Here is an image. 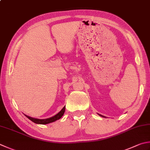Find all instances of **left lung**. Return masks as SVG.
<instances>
[{
	"mask_svg": "<svg viewBox=\"0 0 150 150\" xmlns=\"http://www.w3.org/2000/svg\"><path fill=\"white\" fill-rule=\"evenodd\" d=\"M98 114L99 116H101V117H103V118H106V117L104 116H103V115H101V114H98Z\"/></svg>",
	"mask_w": 150,
	"mask_h": 150,
	"instance_id": "left-lung-1",
	"label": "left lung"
}]
</instances>
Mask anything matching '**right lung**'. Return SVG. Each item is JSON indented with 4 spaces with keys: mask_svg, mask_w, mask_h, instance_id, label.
Listing matches in <instances>:
<instances>
[{
    "mask_svg": "<svg viewBox=\"0 0 150 150\" xmlns=\"http://www.w3.org/2000/svg\"><path fill=\"white\" fill-rule=\"evenodd\" d=\"M65 108H66V106H64L62 109L59 112L56 114V115L51 117V118H46V119H38V118H32V117H30V116H28L27 115H26V114H25V115L26 118H28L29 120H31L32 122L35 123V124L45 125V124H50V123L54 122L55 121H57V120L60 119L64 115V112H65Z\"/></svg>",
    "mask_w": 150,
    "mask_h": 150,
    "instance_id": "right-lung-1",
    "label": "right lung"
}]
</instances>
